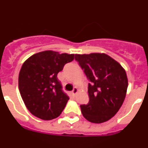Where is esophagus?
Instances as JSON below:
<instances>
[{"instance_id":"34e87169","label":"esophagus","mask_w":148,"mask_h":148,"mask_svg":"<svg viewBox=\"0 0 148 148\" xmlns=\"http://www.w3.org/2000/svg\"><path fill=\"white\" fill-rule=\"evenodd\" d=\"M77 92H78V88L75 87H74V88H73V91H72V94H73V95H75V94H76Z\"/></svg>"}]
</instances>
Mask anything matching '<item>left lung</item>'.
<instances>
[{"label":"left lung","instance_id":"obj_1","mask_svg":"<svg viewBox=\"0 0 148 148\" xmlns=\"http://www.w3.org/2000/svg\"><path fill=\"white\" fill-rule=\"evenodd\" d=\"M89 81V102L81 104L84 117L92 123L108 121L122 105L128 86L126 72L106 54L75 56Z\"/></svg>","mask_w":148,"mask_h":148}]
</instances>
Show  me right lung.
<instances>
[{
  "mask_svg": "<svg viewBox=\"0 0 148 148\" xmlns=\"http://www.w3.org/2000/svg\"><path fill=\"white\" fill-rule=\"evenodd\" d=\"M74 55L55 51L36 53L23 63L18 76V87L30 113L43 120L61 115L70 98L62 90L57 75Z\"/></svg>",
  "mask_w": 148,
  "mask_h": 148,
  "instance_id": "obj_1",
  "label": "right lung"
}]
</instances>
